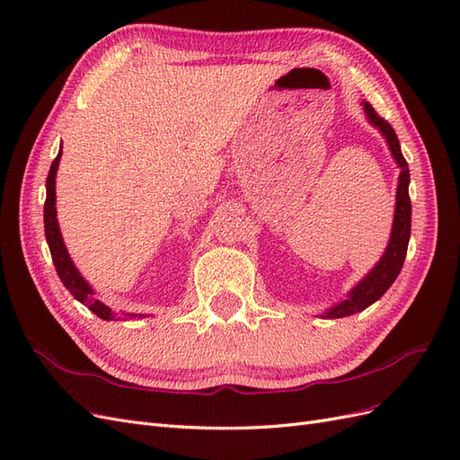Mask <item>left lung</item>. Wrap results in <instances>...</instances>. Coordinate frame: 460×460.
<instances>
[{
  "instance_id": "obj_1",
  "label": "left lung",
  "mask_w": 460,
  "mask_h": 460,
  "mask_svg": "<svg viewBox=\"0 0 460 460\" xmlns=\"http://www.w3.org/2000/svg\"><path fill=\"white\" fill-rule=\"evenodd\" d=\"M367 117L370 124H374L376 128L382 132L385 137V142L392 149V155L397 161L401 174H399V184H397V201H395V217H394V228H392V238H389L385 253L378 261V264L360 280L351 291L347 299L338 303L336 307L328 309L324 318H341V316H349L355 313L365 311L367 307L374 301H378L387 288L395 282V278L399 276L402 262H405L407 257V247H409V238H411V198H409V164L402 157L401 146L397 140V134L392 128V124L384 120L378 113H376L374 107L368 102H363Z\"/></svg>"
}]
</instances>
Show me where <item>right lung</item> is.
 I'll use <instances>...</instances> for the list:
<instances>
[{"label": "right lung", "instance_id": "obj_1", "mask_svg": "<svg viewBox=\"0 0 460 460\" xmlns=\"http://www.w3.org/2000/svg\"><path fill=\"white\" fill-rule=\"evenodd\" d=\"M59 159H61V151L59 155L53 159L51 169L46 180V205H44V226H46V240L49 245L51 252V259L55 264V270H58L63 286L71 291L75 296V299H78L82 305L95 313L103 320H119V318H136L142 314H130V313H115L111 311L105 303H102L100 299L93 297V289L90 288V284L80 276V272L76 270V267L73 264L71 257L66 253L65 242L61 238V230H59V222H58V211H55V174H58V166H59Z\"/></svg>", "mask_w": 460, "mask_h": 460}]
</instances>
